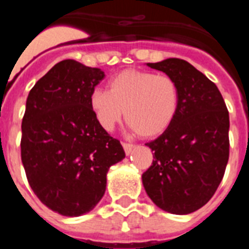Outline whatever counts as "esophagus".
Instances as JSON below:
<instances>
[{
    "mask_svg": "<svg viewBox=\"0 0 249 249\" xmlns=\"http://www.w3.org/2000/svg\"><path fill=\"white\" fill-rule=\"evenodd\" d=\"M122 146H123V149H124V152H126L127 156L131 155L132 151H133V148H135V146H133V144H132V143H127V142H123Z\"/></svg>",
    "mask_w": 249,
    "mask_h": 249,
    "instance_id": "obj_1",
    "label": "esophagus"
}]
</instances>
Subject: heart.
<instances>
[{"mask_svg": "<svg viewBox=\"0 0 249 249\" xmlns=\"http://www.w3.org/2000/svg\"><path fill=\"white\" fill-rule=\"evenodd\" d=\"M89 105L101 127L111 131L123 117L141 137L163 133L179 107V89L168 74L126 70L112 77L108 91L96 89Z\"/></svg>", "mask_w": 249, "mask_h": 249, "instance_id": "1", "label": "heart"}]
</instances>
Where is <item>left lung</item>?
Masks as SVG:
<instances>
[{
	"label": "left lung",
	"instance_id": "8db88e82",
	"mask_svg": "<svg viewBox=\"0 0 249 249\" xmlns=\"http://www.w3.org/2000/svg\"><path fill=\"white\" fill-rule=\"evenodd\" d=\"M147 66L177 82L179 107L171 126L146 143L155 155L142 182L160 210L188 214L212 198L223 178L230 157V114L217 86L184 59Z\"/></svg>",
	"mask_w": 249,
	"mask_h": 249
}]
</instances>
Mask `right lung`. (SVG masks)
Masks as SVG:
<instances>
[{
    "label": "right lung",
    "instance_id": "right-lung-1",
    "mask_svg": "<svg viewBox=\"0 0 249 249\" xmlns=\"http://www.w3.org/2000/svg\"><path fill=\"white\" fill-rule=\"evenodd\" d=\"M103 77L100 68L65 59L37 81L26 102L21 160L28 183L46 207L67 217L93 210L109 167L126 156L89 105Z\"/></svg>",
    "mask_w": 249,
    "mask_h": 249
}]
</instances>
